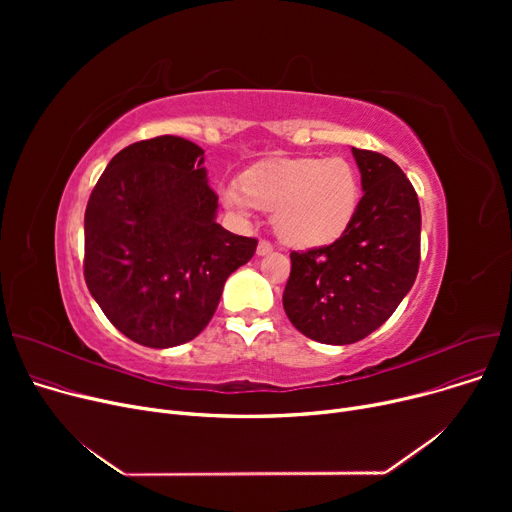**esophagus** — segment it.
I'll list each match as a JSON object with an SVG mask.
<instances>
[{
	"label": "esophagus",
	"mask_w": 512,
	"mask_h": 512,
	"mask_svg": "<svg viewBox=\"0 0 512 512\" xmlns=\"http://www.w3.org/2000/svg\"><path fill=\"white\" fill-rule=\"evenodd\" d=\"M274 251V247H272V242H267V240H259V245H257V255L259 257H265V255H270Z\"/></svg>",
	"instance_id": "esophagus-1"
}]
</instances>
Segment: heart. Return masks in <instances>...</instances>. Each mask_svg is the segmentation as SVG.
Listing matches in <instances>:
<instances>
[{
	"mask_svg": "<svg viewBox=\"0 0 512 512\" xmlns=\"http://www.w3.org/2000/svg\"><path fill=\"white\" fill-rule=\"evenodd\" d=\"M361 197L359 176L344 157H297L259 164L242 186H220V201L238 220L253 207L274 213V230L294 249H319L351 226Z\"/></svg>",
	"mask_w": 512,
	"mask_h": 512,
	"instance_id": "1",
	"label": "heart"
}]
</instances>
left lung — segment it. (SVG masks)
Returning a JSON list of instances; mask_svg holds the SVG:
<instances>
[{"label": "left lung", "mask_w": 512, "mask_h": 512, "mask_svg": "<svg viewBox=\"0 0 512 512\" xmlns=\"http://www.w3.org/2000/svg\"><path fill=\"white\" fill-rule=\"evenodd\" d=\"M363 197L346 232L328 247L290 253L284 311L324 344H353L396 311L419 272L421 209L413 184L382 153L353 147Z\"/></svg>", "instance_id": "8db88e82"}]
</instances>
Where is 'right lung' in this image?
<instances>
[{"label": "right lung", "mask_w": 512, "mask_h": 512, "mask_svg": "<svg viewBox=\"0 0 512 512\" xmlns=\"http://www.w3.org/2000/svg\"><path fill=\"white\" fill-rule=\"evenodd\" d=\"M205 151L164 134L122 149L85 211V280L130 340L170 348L199 336L257 240L215 222Z\"/></svg>", "instance_id": "obj_1"}]
</instances>
